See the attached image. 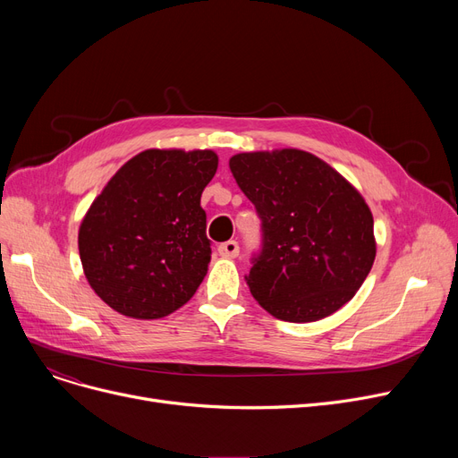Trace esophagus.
Returning a JSON list of instances; mask_svg holds the SVG:
<instances>
[{
    "label": "esophagus",
    "instance_id": "1",
    "mask_svg": "<svg viewBox=\"0 0 458 458\" xmlns=\"http://www.w3.org/2000/svg\"><path fill=\"white\" fill-rule=\"evenodd\" d=\"M216 250H219V254L223 258H235L239 254V245H237V242H226V243L219 245V249Z\"/></svg>",
    "mask_w": 458,
    "mask_h": 458
}]
</instances>
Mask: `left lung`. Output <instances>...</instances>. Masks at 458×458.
Segmentation results:
<instances>
[{
	"mask_svg": "<svg viewBox=\"0 0 458 458\" xmlns=\"http://www.w3.org/2000/svg\"><path fill=\"white\" fill-rule=\"evenodd\" d=\"M230 171L261 219L263 249L247 276L258 304L290 323L319 321L347 304L377 254L358 189L297 148L235 154Z\"/></svg>",
	"mask_w": 458,
	"mask_h": 458,
	"instance_id": "1",
	"label": "left lung"
}]
</instances>
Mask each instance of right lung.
Instances as JSON below:
<instances>
[{
  "instance_id": "add662e5",
  "label": "right lung",
  "mask_w": 458,
  "mask_h": 458,
  "mask_svg": "<svg viewBox=\"0 0 458 458\" xmlns=\"http://www.w3.org/2000/svg\"><path fill=\"white\" fill-rule=\"evenodd\" d=\"M213 150L148 148L118 168L80 225L87 282L107 306L133 319H161L202 284L211 259L204 187Z\"/></svg>"
}]
</instances>
